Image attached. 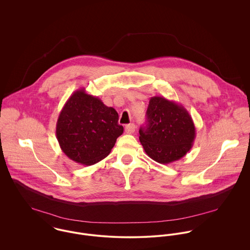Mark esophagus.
<instances>
[{"mask_svg":"<svg viewBox=\"0 0 250 250\" xmlns=\"http://www.w3.org/2000/svg\"><path fill=\"white\" fill-rule=\"evenodd\" d=\"M135 130H136V125L133 124V123L132 124H128V125L125 126V132L127 134H133L135 132Z\"/></svg>","mask_w":250,"mask_h":250,"instance_id":"obj_1","label":"esophagus"}]
</instances>
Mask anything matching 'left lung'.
I'll use <instances>...</instances> for the list:
<instances>
[{
  "label": "left lung",
  "mask_w": 250,
  "mask_h": 250,
  "mask_svg": "<svg viewBox=\"0 0 250 250\" xmlns=\"http://www.w3.org/2000/svg\"><path fill=\"white\" fill-rule=\"evenodd\" d=\"M147 125L140 130V142L155 162L170 164L183 158L192 147L196 131L188 111L165 97L150 98Z\"/></svg>",
  "instance_id": "1"
}]
</instances>
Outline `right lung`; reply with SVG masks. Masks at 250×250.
Instances as JSON below:
<instances>
[{"mask_svg":"<svg viewBox=\"0 0 250 250\" xmlns=\"http://www.w3.org/2000/svg\"><path fill=\"white\" fill-rule=\"evenodd\" d=\"M123 126L118 113L85 88L73 92L62 108L56 136L62 152L75 163L92 166L110 153Z\"/></svg>","mask_w":250,"mask_h":250,"instance_id":"right-lung-1","label":"right lung"}]
</instances>
